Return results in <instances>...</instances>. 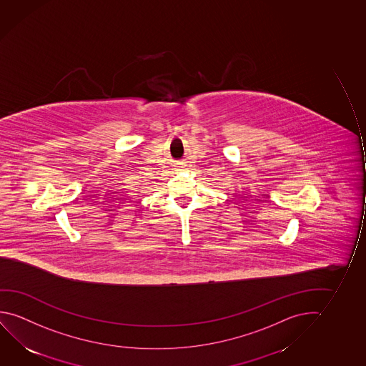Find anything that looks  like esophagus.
<instances>
[{
  "mask_svg": "<svg viewBox=\"0 0 366 366\" xmlns=\"http://www.w3.org/2000/svg\"><path fill=\"white\" fill-rule=\"evenodd\" d=\"M186 164H181L180 167L181 169H185Z\"/></svg>",
  "mask_w": 366,
  "mask_h": 366,
  "instance_id": "obj_1",
  "label": "esophagus"
}]
</instances>
